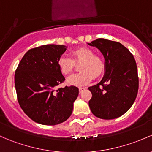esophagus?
I'll use <instances>...</instances> for the list:
<instances>
[{
    "mask_svg": "<svg viewBox=\"0 0 152 152\" xmlns=\"http://www.w3.org/2000/svg\"><path fill=\"white\" fill-rule=\"evenodd\" d=\"M86 88H84V87H79V94L82 93L83 91L85 90Z\"/></svg>",
    "mask_w": 152,
    "mask_h": 152,
    "instance_id": "obj_1",
    "label": "esophagus"
}]
</instances>
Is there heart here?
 <instances>
[{"mask_svg":"<svg viewBox=\"0 0 152 152\" xmlns=\"http://www.w3.org/2000/svg\"><path fill=\"white\" fill-rule=\"evenodd\" d=\"M79 71L80 73L71 75L67 79L68 85H87L92 80V78H97L102 74L104 70V62L98 55H94L93 51L88 48H79L71 52V58L68 57H60L57 65L61 73L68 75L71 73L75 64L80 63Z\"/></svg>","mask_w":152,"mask_h":152,"instance_id":"heart-1","label":"heart"}]
</instances>
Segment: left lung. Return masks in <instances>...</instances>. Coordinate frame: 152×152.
Wrapping results in <instances>:
<instances>
[{
  "instance_id": "left-lung-1",
  "label": "left lung",
  "mask_w": 152,
  "mask_h": 152,
  "mask_svg": "<svg viewBox=\"0 0 152 152\" xmlns=\"http://www.w3.org/2000/svg\"><path fill=\"white\" fill-rule=\"evenodd\" d=\"M89 46L96 47L104 57V76L89 87L92 113L103 119H114L125 114L136 98L138 90V68L133 56L122 44L97 38Z\"/></svg>"
}]
</instances>
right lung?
<instances>
[{"instance_id":"add662e5","label":"right lung","mask_w":152,"mask_h":152,"mask_svg":"<svg viewBox=\"0 0 152 152\" xmlns=\"http://www.w3.org/2000/svg\"><path fill=\"white\" fill-rule=\"evenodd\" d=\"M67 48L48 44L30 49L16 70L14 84L20 107L32 120L41 124L56 125L66 121L79 95L75 86L55 90L65 80L57 60Z\"/></svg>"}]
</instances>
